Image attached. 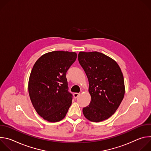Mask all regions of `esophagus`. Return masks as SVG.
I'll list each match as a JSON object with an SVG mask.
<instances>
[{
    "label": "esophagus",
    "instance_id": "34e87169",
    "mask_svg": "<svg viewBox=\"0 0 151 151\" xmlns=\"http://www.w3.org/2000/svg\"><path fill=\"white\" fill-rule=\"evenodd\" d=\"M79 95H80V93H75L73 94V96H74V97H75V99H76Z\"/></svg>",
    "mask_w": 151,
    "mask_h": 151
}]
</instances>
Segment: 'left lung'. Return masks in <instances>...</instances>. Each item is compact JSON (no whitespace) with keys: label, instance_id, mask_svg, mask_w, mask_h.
<instances>
[{"label":"left lung","instance_id":"obj_1","mask_svg":"<svg viewBox=\"0 0 151 151\" xmlns=\"http://www.w3.org/2000/svg\"><path fill=\"white\" fill-rule=\"evenodd\" d=\"M78 61L89 82L90 104L82 112L87 119L100 122L117 110L125 94L122 73L117 63L101 52H79Z\"/></svg>","mask_w":151,"mask_h":151}]
</instances>
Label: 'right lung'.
I'll return each instance as SVG.
<instances>
[{
    "label": "right lung",
    "mask_w": 151,
    "mask_h": 151,
    "mask_svg": "<svg viewBox=\"0 0 151 151\" xmlns=\"http://www.w3.org/2000/svg\"><path fill=\"white\" fill-rule=\"evenodd\" d=\"M74 52L56 51L42 55L35 63L29 80V93L37 113L55 122L66 116L72 104L66 72L75 61Z\"/></svg>",
    "instance_id": "obj_1"
}]
</instances>
